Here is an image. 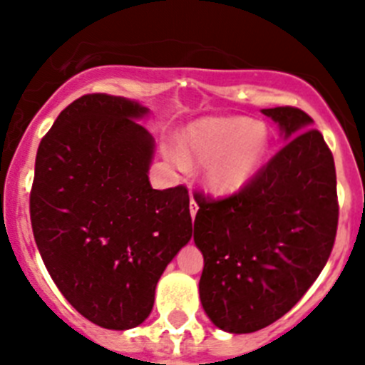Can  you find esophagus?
<instances>
[{"label": "esophagus", "mask_w": 365, "mask_h": 365, "mask_svg": "<svg viewBox=\"0 0 365 365\" xmlns=\"http://www.w3.org/2000/svg\"><path fill=\"white\" fill-rule=\"evenodd\" d=\"M197 202H195V199L190 197V214H192V219H195V214H197Z\"/></svg>", "instance_id": "esophagus-1"}]
</instances>
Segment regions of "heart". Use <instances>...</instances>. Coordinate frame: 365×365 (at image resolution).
I'll return each instance as SVG.
<instances>
[{"mask_svg":"<svg viewBox=\"0 0 365 365\" xmlns=\"http://www.w3.org/2000/svg\"><path fill=\"white\" fill-rule=\"evenodd\" d=\"M267 144V130L250 118H214L186 131L180 153H173V160L180 166L185 160L205 163L202 177L208 188L232 193L256 175Z\"/></svg>","mask_w":365,"mask_h":365,"instance_id":"obj_1","label":"heart"}]
</instances>
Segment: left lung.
Listing matches in <instances>:
<instances>
[{
    "label": "left lung",
    "instance_id": "1",
    "mask_svg": "<svg viewBox=\"0 0 365 365\" xmlns=\"http://www.w3.org/2000/svg\"><path fill=\"white\" fill-rule=\"evenodd\" d=\"M289 143L240 192H195L199 294L222 331L254 333L291 311L320 276L338 228L333 153L307 113L263 109Z\"/></svg>",
    "mask_w": 365,
    "mask_h": 365
}]
</instances>
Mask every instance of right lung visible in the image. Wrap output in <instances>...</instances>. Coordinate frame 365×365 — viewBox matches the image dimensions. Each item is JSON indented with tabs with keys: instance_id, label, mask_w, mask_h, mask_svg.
<instances>
[{
	"instance_id": "1",
	"label": "right lung",
	"mask_w": 365,
	"mask_h": 365,
	"mask_svg": "<svg viewBox=\"0 0 365 365\" xmlns=\"http://www.w3.org/2000/svg\"><path fill=\"white\" fill-rule=\"evenodd\" d=\"M146 108L93 93L41 138L31 188L34 241L67 302L93 324L137 327L164 269L192 237L186 186L153 190Z\"/></svg>"
}]
</instances>
